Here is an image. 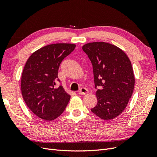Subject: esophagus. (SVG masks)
Returning a JSON list of instances; mask_svg holds the SVG:
<instances>
[{
	"label": "esophagus",
	"mask_w": 157,
	"mask_h": 157,
	"mask_svg": "<svg viewBox=\"0 0 157 157\" xmlns=\"http://www.w3.org/2000/svg\"><path fill=\"white\" fill-rule=\"evenodd\" d=\"M88 92V90L85 88H81L78 91V94L80 95H84Z\"/></svg>",
	"instance_id": "1"
}]
</instances>
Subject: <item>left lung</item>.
<instances>
[{"mask_svg": "<svg viewBox=\"0 0 157 157\" xmlns=\"http://www.w3.org/2000/svg\"><path fill=\"white\" fill-rule=\"evenodd\" d=\"M82 50L92 63L97 89L98 103L91 111L103 120L115 118L124 110L134 91L130 61L121 49L107 42L88 43Z\"/></svg>", "mask_w": 157, "mask_h": 157, "instance_id": "8db88e82", "label": "left lung"}]
</instances>
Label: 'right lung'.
Here are the masks:
<instances>
[{
	"mask_svg": "<svg viewBox=\"0 0 157 157\" xmlns=\"http://www.w3.org/2000/svg\"><path fill=\"white\" fill-rule=\"evenodd\" d=\"M76 47L73 44L47 45L35 52L23 69L21 89L27 107L37 117L53 121L67 107L70 96L61 86L56 87L61 63Z\"/></svg>",
	"mask_w": 157,
	"mask_h": 157,
	"instance_id": "add662e5",
	"label": "right lung"
}]
</instances>
